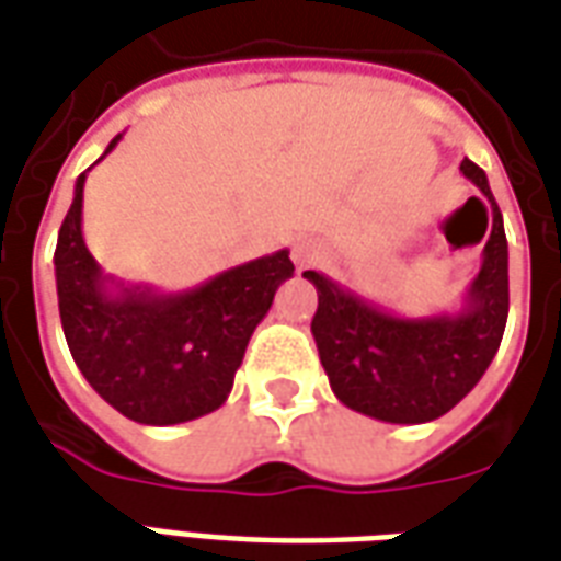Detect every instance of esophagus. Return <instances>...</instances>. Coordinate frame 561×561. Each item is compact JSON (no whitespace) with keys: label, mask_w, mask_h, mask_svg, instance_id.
<instances>
[{"label":"esophagus","mask_w":561,"mask_h":561,"mask_svg":"<svg viewBox=\"0 0 561 561\" xmlns=\"http://www.w3.org/2000/svg\"><path fill=\"white\" fill-rule=\"evenodd\" d=\"M317 256H320V251L310 244V241H298L296 248H293V260H296L298 268H308V265L317 263Z\"/></svg>","instance_id":"esophagus-1"}]
</instances>
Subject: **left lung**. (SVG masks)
<instances>
[{
  "label": "left lung",
  "mask_w": 561,
  "mask_h": 561,
  "mask_svg": "<svg viewBox=\"0 0 561 561\" xmlns=\"http://www.w3.org/2000/svg\"><path fill=\"white\" fill-rule=\"evenodd\" d=\"M460 173L490 203V239L463 310L394 317L320 272L310 322L331 391L343 407L388 421L424 424L454 410L493 362L508 320V241L484 170L463 158ZM481 203V199H478Z\"/></svg>",
  "instance_id": "left-lung-1"
}]
</instances>
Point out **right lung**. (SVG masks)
<instances>
[{
    "label": "right lung",
    "instance_id": "add662e5",
    "mask_svg": "<svg viewBox=\"0 0 561 561\" xmlns=\"http://www.w3.org/2000/svg\"><path fill=\"white\" fill-rule=\"evenodd\" d=\"M118 140L122 134L107 151ZM83 185L80 173L53 256L65 341L80 374L137 424L167 427L215 412L230 398L248 341L272 308L277 286L296 272L289 251L227 268L170 296L113 286L83 241Z\"/></svg>",
    "mask_w": 561,
    "mask_h": 561
}]
</instances>
